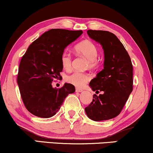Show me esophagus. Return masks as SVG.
I'll list each match as a JSON object with an SVG mask.
<instances>
[{
  "instance_id": "34e87169",
  "label": "esophagus",
  "mask_w": 153,
  "mask_h": 153,
  "mask_svg": "<svg viewBox=\"0 0 153 153\" xmlns=\"http://www.w3.org/2000/svg\"><path fill=\"white\" fill-rule=\"evenodd\" d=\"M75 91H76V92H82V89H80V88H77L76 89H75Z\"/></svg>"
}]
</instances>
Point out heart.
<instances>
[{"mask_svg":"<svg viewBox=\"0 0 153 153\" xmlns=\"http://www.w3.org/2000/svg\"><path fill=\"white\" fill-rule=\"evenodd\" d=\"M75 51L80 54L88 60L89 67L94 68L99 65V61L97 59L98 56V49L93 42L85 40L78 44L75 47ZM61 63L65 70L68 71L71 68V56L67 51L63 52L61 55ZM90 80V75L85 73H81L75 71L72 74L68 75L65 80L70 84L77 88H82Z\"/></svg>","mask_w":153,"mask_h":153,"instance_id":"1","label":"heart"}]
</instances>
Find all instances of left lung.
<instances>
[{
  "mask_svg": "<svg viewBox=\"0 0 153 153\" xmlns=\"http://www.w3.org/2000/svg\"><path fill=\"white\" fill-rule=\"evenodd\" d=\"M92 39L101 44L104 50V68L90 82L94 94L92 102L85 107L90 119L95 121L117 117L133 90V65L131 58L117 36L103 30H88Z\"/></svg>",
  "mask_w": 153,
  "mask_h": 153,
  "instance_id": "obj_1",
  "label": "left lung"
}]
</instances>
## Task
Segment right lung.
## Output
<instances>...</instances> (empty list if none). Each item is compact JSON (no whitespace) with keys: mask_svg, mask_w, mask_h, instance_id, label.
Returning <instances> with one entry per match:
<instances>
[{"mask_svg":"<svg viewBox=\"0 0 153 153\" xmlns=\"http://www.w3.org/2000/svg\"><path fill=\"white\" fill-rule=\"evenodd\" d=\"M82 34V30L51 29L32 42L22 56L17 81L23 103L33 115L53 117L68 94L75 92L74 85L69 83L60 89L53 88L51 83L61 78V55Z\"/></svg>","mask_w":153,"mask_h":153,"instance_id":"obj_1","label":"right lung"}]
</instances>
